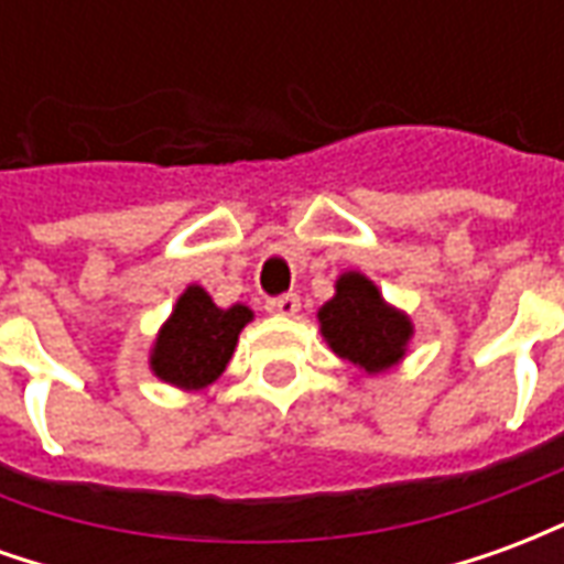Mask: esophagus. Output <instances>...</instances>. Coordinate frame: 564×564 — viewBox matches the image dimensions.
Here are the masks:
<instances>
[{
    "label": "esophagus",
    "instance_id": "1",
    "mask_svg": "<svg viewBox=\"0 0 564 564\" xmlns=\"http://www.w3.org/2000/svg\"><path fill=\"white\" fill-rule=\"evenodd\" d=\"M265 311L274 314V317H295V311H299V295H278V299H269L265 302Z\"/></svg>",
    "mask_w": 564,
    "mask_h": 564
}]
</instances>
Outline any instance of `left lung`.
<instances>
[{"mask_svg":"<svg viewBox=\"0 0 564 564\" xmlns=\"http://www.w3.org/2000/svg\"><path fill=\"white\" fill-rule=\"evenodd\" d=\"M317 317L332 350L368 375L399 366L414 335L411 317L387 305L378 286L359 271H344Z\"/></svg>","mask_w":564,"mask_h":564,"instance_id":"left-lung-1","label":"left lung"}]
</instances>
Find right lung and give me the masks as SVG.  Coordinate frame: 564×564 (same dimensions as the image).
<instances>
[{"label":"right lung","mask_w":564,"mask_h":564,"mask_svg":"<svg viewBox=\"0 0 564 564\" xmlns=\"http://www.w3.org/2000/svg\"><path fill=\"white\" fill-rule=\"evenodd\" d=\"M250 319L247 305L217 307L202 286H186L153 341L150 371L181 390H205L226 371Z\"/></svg>","instance_id":"1"}]
</instances>
